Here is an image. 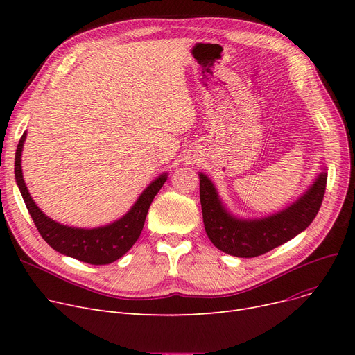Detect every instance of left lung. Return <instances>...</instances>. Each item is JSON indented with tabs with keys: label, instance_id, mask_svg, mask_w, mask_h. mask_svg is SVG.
<instances>
[{
	"label": "left lung",
	"instance_id": "obj_1",
	"mask_svg": "<svg viewBox=\"0 0 355 355\" xmlns=\"http://www.w3.org/2000/svg\"><path fill=\"white\" fill-rule=\"evenodd\" d=\"M327 187V173H321L312 187L291 207L262 220H237L230 216L211 181L200 174V202L204 229L213 245L232 256L256 257L286 243L304 232L318 214Z\"/></svg>",
	"mask_w": 355,
	"mask_h": 355
}]
</instances>
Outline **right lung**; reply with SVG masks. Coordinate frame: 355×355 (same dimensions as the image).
I'll list each match as a JSON object with an SVG mask.
<instances>
[{
	"mask_svg": "<svg viewBox=\"0 0 355 355\" xmlns=\"http://www.w3.org/2000/svg\"><path fill=\"white\" fill-rule=\"evenodd\" d=\"M24 141L26 132L17 145L14 165L15 181L34 225L42 237L47 241V245L62 254L82 260V262L90 265H109L122 257L138 240L148 214V209L166 181V174L149 184V187L141 194L135 206L121 220L98 229H74L49 218L33 201L26 187L21 171V151Z\"/></svg>",
	"mask_w": 355,
	"mask_h": 355,
	"instance_id": "obj_1",
	"label": "right lung"
}]
</instances>
